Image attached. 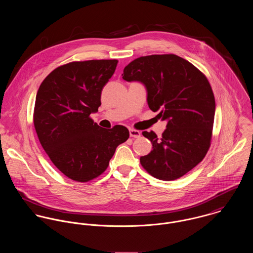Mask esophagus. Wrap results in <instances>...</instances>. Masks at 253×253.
Wrapping results in <instances>:
<instances>
[{"label":"esophagus","mask_w":253,"mask_h":253,"mask_svg":"<svg viewBox=\"0 0 253 253\" xmlns=\"http://www.w3.org/2000/svg\"><path fill=\"white\" fill-rule=\"evenodd\" d=\"M129 135H130L131 137L138 138V137H140L141 132H140L139 130H136V129H132V128H130V129H129Z\"/></svg>","instance_id":"34e87169"}]
</instances>
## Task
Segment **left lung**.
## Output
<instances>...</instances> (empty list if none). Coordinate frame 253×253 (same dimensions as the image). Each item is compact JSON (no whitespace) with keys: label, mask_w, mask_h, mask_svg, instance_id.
<instances>
[{"label":"left lung","mask_w":253,"mask_h":253,"mask_svg":"<svg viewBox=\"0 0 253 253\" xmlns=\"http://www.w3.org/2000/svg\"><path fill=\"white\" fill-rule=\"evenodd\" d=\"M122 76L143 84L149 108L168 122L160 138L154 131L142 132L153 145L140 158L142 167L161 180L180 178L203 161L211 146L215 99L207 77L175 54L141 56Z\"/></svg>","instance_id":"left-lung-1"}]
</instances>
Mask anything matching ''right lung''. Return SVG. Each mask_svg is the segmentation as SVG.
<instances>
[{"label": "right lung", "instance_id": "add662e5", "mask_svg": "<svg viewBox=\"0 0 253 253\" xmlns=\"http://www.w3.org/2000/svg\"><path fill=\"white\" fill-rule=\"evenodd\" d=\"M118 60L75 61L54 69L37 92L34 126L43 150L68 178L87 182L108 168L116 148L129 137L124 126L102 128L89 115L101 105Z\"/></svg>", "mask_w": 253, "mask_h": 253}]
</instances>
